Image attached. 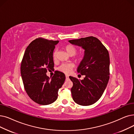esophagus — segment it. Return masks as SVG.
Instances as JSON below:
<instances>
[{"mask_svg":"<svg viewBox=\"0 0 134 134\" xmlns=\"http://www.w3.org/2000/svg\"><path fill=\"white\" fill-rule=\"evenodd\" d=\"M69 79V76L68 75H66V80H67V79Z\"/></svg>","mask_w":134,"mask_h":134,"instance_id":"esophagus-1","label":"esophagus"}]
</instances>
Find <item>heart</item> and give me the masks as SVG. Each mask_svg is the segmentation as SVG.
I'll use <instances>...</instances> for the list:
<instances>
[{"label": "heart", "instance_id": "obj_1", "mask_svg": "<svg viewBox=\"0 0 134 134\" xmlns=\"http://www.w3.org/2000/svg\"><path fill=\"white\" fill-rule=\"evenodd\" d=\"M64 49H65V51L67 52V53L70 56H73L76 53V49L71 45H66L64 46ZM56 51H55L53 53V58L54 59H55L56 57ZM73 67V65L71 63H65L61 65L59 68V69L64 73H68L71 71V69Z\"/></svg>", "mask_w": 134, "mask_h": 134}]
</instances>
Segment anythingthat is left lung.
<instances>
[{"instance_id":"8db88e82","label":"left lung","mask_w":134,"mask_h":134,"mask_svg":"<svg viewBox=\"0 0 134 134\" xmlns=\"http://www.w3.org/2000/svg\"><path fill=\"white\" fill-rule=\"evenodd\" d=\"M68 42L84 50L83 59L77 68V72L84 75V79L69 77L73 84L71 88L73 100L79 105H91L100 99L108 82V51L100 40L94 37Z\"/></svg>"}]
</instances>
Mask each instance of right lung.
Instances as JSON below:
<instances>
[{"instance_id":"obj_1","label":"right lung","mask_w":134,"mask_h":134,"mask_svg":"<svg viewBox=\"0 0 134 134\" xmlns=\"http://www.w3.org/2000/svg\"><path fill=\"white\" fill-rule=\"evenodd\" d=\"M59 40L38 38L26 48L21 65V74L27 94L39 104L47 105L55 102L58 91L65 80L63 73L56 71L49 78L47 70L54 67L53 52Z\"/></svg>"}]
</instances>
